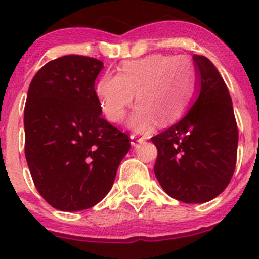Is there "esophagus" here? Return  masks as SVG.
I'll return each instance as SVG.
<instances>
[{"label": "esophagus", "mask_w": 259, "mask_h": 259, "mask_svg": "<svg viewBox=\"0 0 259 259\" xmlns=\"http://www.w3.org/2000/svg\"><path fill=\"white\" fill-rule=\"evenodd\" d=\"M144 140H145L144 137H139V135L137 134L130 135V143H132V145H137L138 143H143Z\"/></svg>", "instance_id": "obj_1"}]
</instances>
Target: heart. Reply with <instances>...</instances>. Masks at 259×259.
<instances>
[{"mask_svg": "<svg viewBox=\"0 0 259 259\" xmlns=\"http://www.w3.org/2000/svg\"><path fill=\"white\" fill-rule=\"evenodd\" d=\"M194 88V66L187 56L151 54L122 62L119 74L103 75L95 90L104 114L113 122L124 119L137 93L138 105L129 124L137 132H149L156 122L166 126L178 121Z\"/></svg>", "mask_w": 259, "mask_h": 259, "instance_id": "1", "label": "heart"}]
</instances>
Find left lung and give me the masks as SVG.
I'll return each mask as SVG.
<instances>
[{"label":"left lung","instance_id":"obj_1","mask_svg":"<svg viewBox=\"0 0 259 259\" xmlns=\"http://www.w3.org/2000/svg\"><path fill=\"white\" fill-rule=\"evenodd\" d=\"M199 96L188 114L151 138L158 149L154 173L168 195L183 203H205L233 177L238 127L226 82L205 56L194 55Z\"/></svg>","mask_w":259,"mask_h":259}]
</instances>
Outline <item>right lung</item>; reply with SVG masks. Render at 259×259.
Here are the masks:
<instances>
[{"mask_svg":"<svg viewBox=\"0 0 259 259\" xmlns=\"http://www.w3.org/2000/svg\"><path fill=\"white\" fill-rule=\"evenodd\" d=\"M104 64L67 55L33 76L25 105V155L37 192L64 211L89 209L113 187L130 149L127 134L101 117L95 80Z\"/></svg>","mask_w":259,"mask_h":259,"instance_id":"right-lung-1","label":"right lung"}]
</instances>
